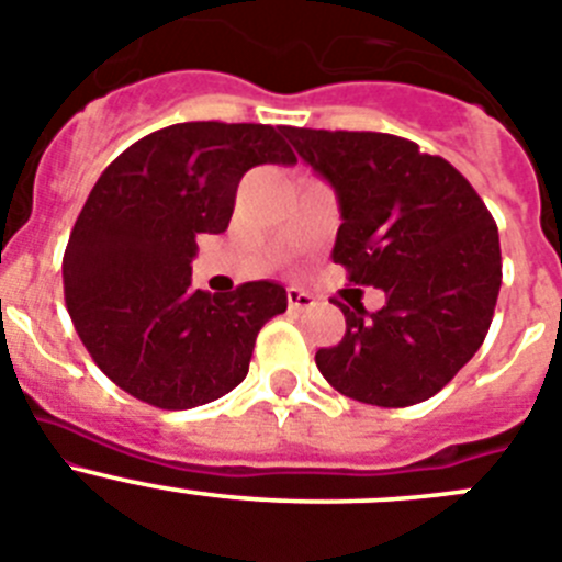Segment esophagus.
<instances>
[{"label":"esophagus","instance_id":"1","mask_svg":"<svg viewBox=\"0 0 562 562\" xmlns=\"http://www.w3.org/2000/svg\"><path fill=\"white\" fill-rule=\"evenodd\" d=\"M313 305H316V300H313L311 293L300 291V288H291V291H288V307H291V311H311Z\"/></svg>","mask_w":562,"mask_h":562}]
</instances>
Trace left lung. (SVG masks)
I'll return each mask as SVG.
<instances>
[{
    "mask_svg": "<svg viewBox=\"0 0 562 562\" xmlns=\"http://www.w3.org/2000/svg\"><path fill=\"white\" fill-rule=\"evenodd\" d=\"M296 154L333 184L341 210L333 260L347 280L381 288L367 313L341 302L347 333L316 352L336 392L369 406L403 408L439 392L476 356L502 288L498 229L442 156L378 131L291 128Z\"/></svg>",
    "mask_w": 562,
    "mask_h": 562,
    "instance_id": "8db88e82",
    "label": "left lung"
}]
</instances>
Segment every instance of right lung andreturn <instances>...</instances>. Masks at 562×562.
I'll return each instance as SVG.
<instances>
[{
  "label": "right lung",
  "mask_w": 562,
  "mask_h": 562,
  "mask_svg": "<svg viewBox=\"0 0 562 562\" xmlns=\"http://www.w3.org/2000/svg\"><path fill=\"white\" fill-rule=\"evenodd\" d=\"M296 156L271 125L176 123L111 161L64 251V296L103 375L136 401L181 412L218 401L249 372L260 327L285 313V288L195 291L199 235H221L237 184Z\"/></svg>",
  "instance_id": "1"
}]
</instances>
